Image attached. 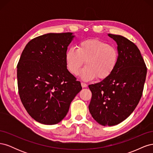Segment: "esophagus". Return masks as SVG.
<instances>
[{"label":"esophagus","instance_id":"esophagus-1","mask_svg":"<svg viewBox=\"0 0 153 153\" xmlns=\"http://www.w3.org/2000/svg\"><path fill=\"white\" fill-rule=\"evenodd\" d=\"M81 85H82V87L83 88L87 87V84H85V83H84V82H82V83H81Z\"/></svg>","mask_w":153,"mask_h":153}]
</instances>
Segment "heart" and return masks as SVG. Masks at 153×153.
Segmentation results:
<instances>
[{"label":"heart","mask_w":153,"mask_h":153,"mask_svg":"<svg viewBox=\"0 0 153 153\" xmlns=\"http://www.w3.org/2000/svg\"><path fill=\"white\" fill-rule=\"evenodd\" d=\"M119 59L116 48L96 39L82 41L78 44L77 50L70 48L66 53L67 67L73 75H78L85 61L86 66L81 73L84 80L95 77L99 80L106 79L116 68Z\"/></svg>","instance_id":"obj_1"}]
</instances>
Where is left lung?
Instances as JSON below:
<instances>
[{"instance_id": "1", "label": "left lung", "mask_w": 153, "mask_h": 153, "mask_svg": "<svg viewBox=\"0 0 153 153\" xmlns=\"http://www.w3.org/2000/svg\"><path fill=\"white\" fill-rule=\"evenodd\" d=\"M117 44L119 62L112 75L89 85L92 117L103 126H114L129 117L141 98L147 68L139 49L120 35L108 34Z\"/></svg>"}]
</instances>
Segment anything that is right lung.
<instances>
[{
  "mask_svg": "<svg viewBox=\"0 0 153 153\" xmlns=\"http://www.w3.org/2000/svg\"><path fill=\"white\" fill-rule=\"evenodd\" d=\"M71 32L49 33L32 39L17 65L18 92L27 112L35 121L52 125L65 117L82 90L80 82L67 69L66 53Z\"/></svg>",
  "mask_w": 153,
  "mask_h": 153,
  "instance_id": "add662e5",
  "label": "right lung"
}]
</instances>
